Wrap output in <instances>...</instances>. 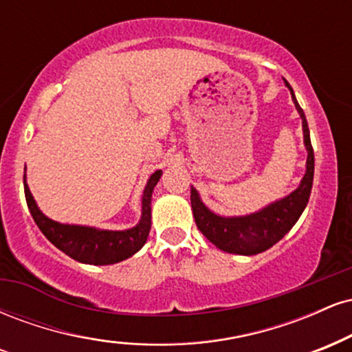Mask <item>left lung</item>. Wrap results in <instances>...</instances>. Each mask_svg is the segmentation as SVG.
Here are the masks:
<instances>
[{"instance_id":"1","label":"left lung","mask_w":352,"mask_h":352,"mask_svg":"<svg viewBox=\"0 0 352 352\" xmlns=\"http://www.w3.org/2000/svg\"><path fill=\"white\" fill-rule=\"evenodd\" d=\"M285 82L289 92H292V99L302 120V135H305V145L306 151H308L306 173L302 177L300 187L289 193L288 197L273 201L268 207L261 208L260 212L243 217L217 215L212 210L205 207L204 201L200 200L199 192L192 187L190 201H192L193 218H195L197 227L221 252L252 256V254H258L272 248L274 243H278L293 228L298 218L301 217L302 210L308 205L314 177L313 145H311L309 129L305 112H302L296 98H294V92L288 80H285Z\"/></svg>"}]
</instances>
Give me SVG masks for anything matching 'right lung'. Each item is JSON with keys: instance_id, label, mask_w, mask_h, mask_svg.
Returning <instances> with one entry per match:
<instances>
[{"instance_id": "1", "label": "right lung", "mask_w": 352, "mask_h": 352, "mask_svg": "<svg viewBox=\"0 0 352 352\" xmlns=\"http://www.w3.org/2000/svg\"><path fill=\"white\" fill-rule=\"evenodd\" d=\"M160 177H162V170H155L145 185L142 195V217H140L139 223L134 228L120 230V232L82 227V225H66L51 220L36 205L26 184V175H24V195H26L28 208H30L36 225L56 248H59L60 252L79 263L114 265L131 258L147 241L152 223V192Z\"/></svg>"}]
</instances>
